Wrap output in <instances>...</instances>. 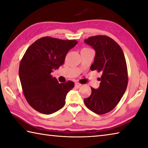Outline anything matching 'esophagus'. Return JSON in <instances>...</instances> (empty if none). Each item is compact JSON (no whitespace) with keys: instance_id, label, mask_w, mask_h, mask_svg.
I'll use <instances>...</instances> for the list:
<instances>
[{"instance_id":"obj_1","label":"esophagus","mask_w":148,"mask_h":148,"mask_svg":"<svg viewBox=\"0 0 148 148\" xmlns=\"http://www.w3.org/2000/svg\"><path fill=\"white\" fill-rule=\"evenodd\" d=\"M81 86H82L81 84H80L79 82H75V86L76 88H79Z\"/></svg>"}]
</instances>
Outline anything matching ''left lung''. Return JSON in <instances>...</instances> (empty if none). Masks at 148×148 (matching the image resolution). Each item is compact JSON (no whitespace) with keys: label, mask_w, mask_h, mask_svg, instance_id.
I'll list each match as a JSON object with an SVG mask.
<instances>
[{"label":"left lung","mask_w":148,"mask_h":148,"mask_svg":"<svg viewBox=\"0 0 148 148\" xmlns=\"http://www.w3.org/2000/svg\"><path fill=\"white\" fill-rule=\"evenodd\" d=\"M93 47L96 55L91 71L102 72L98 89L84 99L86 106L99 115L113 110L124 94L128 82L127 68L123 51L119 44L106 35L92 36L84 40Z\"/></svg>","instance_id":"1"}]
</instances>
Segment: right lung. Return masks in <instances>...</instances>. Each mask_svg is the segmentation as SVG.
<instances>
[{"mask_svg":"<svg viewBox=\"0 0 148 148\" xmlns=\"http://www.w3.org/2000/svg\"><path fill=\"white\" fill-rule=\"evenodd\" d=\"M77 42L44 37L25 52L19 65V77L25 98L36 111L49 115L64 106L67 94L75 84L71 80L58 83L51 73L63 64L69 50Z\"/></svg>","mask_w":148,"mask_h":148,"instance_id":"1","label":"right lung"}]
</instances>
